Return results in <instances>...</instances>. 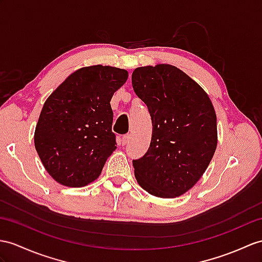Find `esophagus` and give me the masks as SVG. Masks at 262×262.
Instances as JSON below:
<instances>
[{"label": "esophagus", "instance_id": "34e87169", "mask_svg": "<svg viewBox=\"0 0 262 262\" xmlns=\"http://www.w3.org/2000/svg\"><path fill=\"white\" fill-rule=\"evenodd\" d=\"M130 139H131V136H130V135H124L122 138H121V140H120V144H121V145H125L127 142L130 141Z\"/></svg>", "mask_w": 262, "mask_h": 262}]
</instances>
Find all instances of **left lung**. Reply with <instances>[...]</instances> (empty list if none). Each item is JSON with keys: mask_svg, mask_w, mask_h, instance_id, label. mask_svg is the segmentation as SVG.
<instances>
[{"mask_svg": "<svg viewBox=\"0 0 262 262\" xmlns=\"http://www.w3.org/2000/svg\"><path fill=\"white\" fill-rule=\"evenodd\" d=\"M132 86L152 121L149 149L132 161L137 181L152 195L179 196L200 179L214 155L213 105L198 83L170 64L137 68Z\"/></svg>", "mask_w": 262, "mask_h": 262, "instance_id": "obj_1", "label": "left lung"}]
</instances>
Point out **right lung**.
Masks as SVG:
<instances>
[{
  "instance_id": "add662e5",
  "label": "right lung",
  "mask_w": 262,
  "mask_h": 262,
  "mask_svg": "<svg viewBox=\"0 0 262 262\" xmlns=\"http://www.w3.org/2000/svg\"><path fill=\"white\" fill-rule=\"evenodd\" d=\"M126 79L123 69L82 68L48 98L35 127L34 144L55 181L80 188L100 176L107 157L117 149L110 101Z\"/></svg>"
}]
</instances>
